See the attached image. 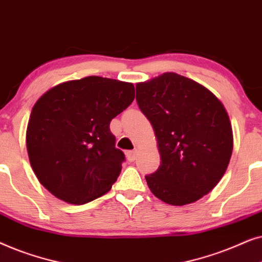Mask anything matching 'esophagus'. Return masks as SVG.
I'll use <instances>...</instances> for the list:
<instances>
[{
	"instance_id": "obj_1",
	"label": "esophagus",
	"mask_w": 262,
	"mask_h": 262,
	"mask_svg": "<svg viewBox=\"0 0 262 262\" xmlns=\"http://www.w3.org/2000/svg\"><path fill=\"white\" fill-rule=\"evenodd\" d=\"M126 157L130 162H134V161L137 159V152L136 151H127L126 152Z\"/></svg>"
}]
</instances>
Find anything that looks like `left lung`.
<instances>
[{
	"label": "left lung",
	"mask_w": 262,
	"mask_h": 262,
	"mask_svg": "<svg viewBox=\"0 0 262 262\" xmlns=\"http://www.w3.org/2000/svg\"><path fill=\"white\" fill-rule=\"evenodd\" d=\"M136 100L152 125L161 156L159 169L145 175L150 191L179 206L212 191L232 152L231 124L220 100L174 73L138 83Z\"/></svg>",
	"instance_id": "left-lung-1"
}]
</instances>
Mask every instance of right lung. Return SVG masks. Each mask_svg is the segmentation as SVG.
Listing matches in <instances>:
<instances>
[{
  "instance_id": "obj_1",
  "label": "right lung",
  "mask_w": 262,
  "mask_h": 262,
  "mask_svg": "<svg viewBox=\"0 0 262 262\" xmlns=\"http://www.w3.org/2000/svg\"><path fill=\"white\" fill-rule=\"evenodd\" d=\"M134 99V84L99 76L66 82L45 93L32 110L26 132L39 182L76 205L108 192L125 161L110 124Z\"/></svg>"
}]
</instances>
